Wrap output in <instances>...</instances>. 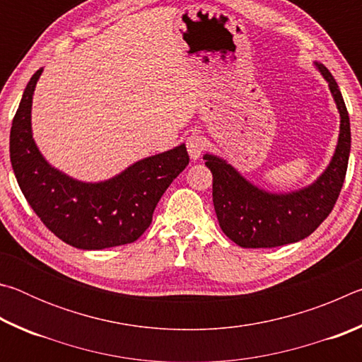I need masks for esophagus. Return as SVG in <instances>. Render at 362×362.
Listing matches in <instances>:
<instances>
[{"mask_svg": "<svg viewBox=\"0 0 362 362\" xmlns=\"http://www.w3.org/2000/svg\"><path fill=\"white\" fill-rule=\"evenodd\" d=\"M204 148H206V140L204 137H201L199 134H192V136L187 139V150H188L189 158H192L193 161H198Z\"/></svg>", "mask_w": 362, "mask_h": 362, "instance_id": "obj_1", "label": "esophagus"}]
</instances>
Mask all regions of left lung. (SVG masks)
Listing matches in <instances>:
<instances>
[{
    "label": "left lung",
    "mask_w": 362,
    "mask_h": 362,
    "mask_svg": "<svg viewBox=\"0 0 362 362\" xmlns=\"http://www.w3.org/2000/svg\"><path fill=\"white\" fill-rule=\"evenodd\" d=\"M316 70L329 84L340 115L339 140L327 168L310 185L292 192H268L254 185L226 159L206 153L203 159L212 173V201L218 225L241 247H278L310 236L339 198L351 148L350 116L339 84L320 62Z\"/></svg>",
    "instance_id": "obj_1"
}]
</instances>
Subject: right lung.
I'll return each mask as SVG.
<instances>
[{
	"instance_id": "1",
	"label": "right lung",
	"mask_w": 362,
	"mask_h": 362,
	"mask_svg": "<svg viewBox=\"0 0 362 362\" xmlns=\"http://www.w3.org/2000/svg\"><path fill=\"white\" fill-rule=\"evenodd\" d=\"M41 73L28 81L11 127V164L23 196L41 222L73 247L100 250L134 243L150 226L164 192L188 166L185 144L139 159L112 179H73L47 163L33 139L32 103Z\"/></svg>"
}]
</instances>
